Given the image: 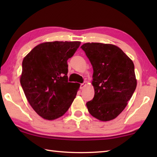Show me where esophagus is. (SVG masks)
Here are the masks:
<instances>
[{"label":"esophagus","instance_id":"obj_1","mask_svg":"<svg viewBox=\"0 0 157 157\" xmlns=\"http://www.w3.org/2000/svg\"><path fill=\"white\" fill-rule=\"evenodd\" d=\"M85 86H86V83L84 82V83H83V84H80V87H79V88H80V90H83Z\"/></svg>","mask_w":157,"mask_h":157}]
</instances>
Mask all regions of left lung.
Here are the masks:
<instances>
[{"label": "left lung", "mask_w": 157, "mask_h": 157, "mask_svg": "<svg viewBox=\"0 0 157 157\" xmlns=\"http://www.w3.org/2000/svg\"><path fill=\"white\" fill-rule=\"evenodd\" d=\"M81 48L94 71V96L86 103L88 111L100 121L115 119L124 110L136 90L134 63L113 44L88 42Z\"/></svg>", "instance_id": "obj_1"}]
</instances>
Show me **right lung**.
<instances>
[{"instance_id":"add662e5","label":"right lung","mask_w":157,"mask_h":157,"mask_svg":"<svg viewBox=\"0 0 157 157\" xmlns=\"http://www.w3.org/2000/svg\"><path fill=\"white\" fill-rule=\"evenodd\" d=\"M80 43H42L23 59L20 83L29 105L42 118L63 116L75 98L79 84L68 82L67 60Z\"/></svg>"}]
</instances>
